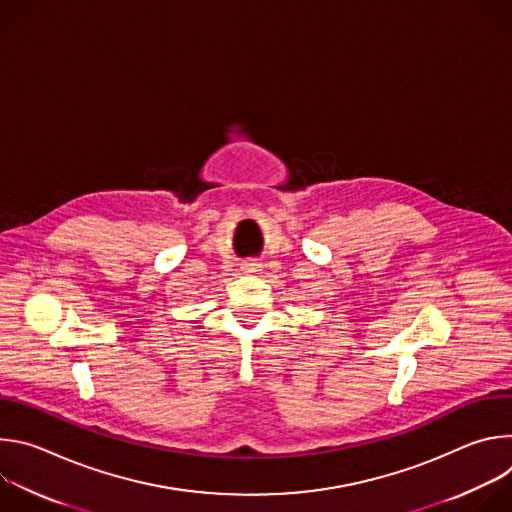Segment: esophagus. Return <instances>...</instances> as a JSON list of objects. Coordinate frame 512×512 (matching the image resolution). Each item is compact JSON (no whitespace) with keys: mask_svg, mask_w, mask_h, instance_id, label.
<instances>
[{"mask_svg":"<svg viewBox=\"0 0 512 512\" xmlns=\"http://www.w3.org/2000/svg\"><path fill=\"white\" fill-rule=\"evenodd\" d=\"M259 263H255V261H247V263H243V271L245 273H255V271H259Z\"/></svg>","mask_w":512,"mask_h":512,"instance_id":"esophagus-1","label":"esophagus"}]
</instances>
